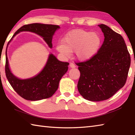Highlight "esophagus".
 Returning a JSON list of instances; mask_svg holds the SVG:
<instances>
[{
    "label": "esophagus",
    "instance_id": "1",
    "mask_svg": "<svg viewBox=\"0 0 135 135\" xmlns=\"http://www.w3.org/2000/svg\"><path fill=\"white\" fill-rule=\"evenodd\" d=\"M70 68H75V67H76V66H75V64H73V63L71 62L70 64Z\"/></svg>",
    "mask_w": 135,
    "mask_h": 135
}]
</instances>
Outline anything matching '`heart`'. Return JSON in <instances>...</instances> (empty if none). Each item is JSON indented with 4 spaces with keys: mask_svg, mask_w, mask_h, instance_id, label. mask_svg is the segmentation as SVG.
<instances>
[{
    "mask_svg": "<svg viewBox=\"0 0 135 135\" xmlns=\"http://www.w3.org/2000/svg\"><path fill=\"white\" fill-rule=\"evenodd\" d=\"M102 43L99 33L81 29L74 30L66 34L56 46L59 52L69 57L71 52L76 51L78 58L86 61L90 59L98 52Z\"/></svg>",
    "mask_w": 135,
    "mask_h": 135,
    "instance_id": "b5f03b06",
    "label": "heart"
}]
</instances>
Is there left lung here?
Masks as SVG:
<instances>
[{
    "label": "left lung",
    "mask_w": 135,
    "mask_h": 135,
    "mask_svg": "<svg viewBox=\"0 0 135 135\" xmlns=\"http://www.w3.org/2000/svg\"><path fill=\"white\" fill-rule=\"evenodd\" d=\"M104 40L98 52L89 60L79 62L81 73L78 90L86 100H107L125 84L131 57L124 38L104 24H100Z\"/></svg>",
    "instance_id": "1"
}]
</instances>
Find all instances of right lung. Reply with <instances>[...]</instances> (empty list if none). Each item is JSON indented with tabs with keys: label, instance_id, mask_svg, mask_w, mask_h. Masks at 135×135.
<instances>
[{
	"label": "right lung",
	"instance_id": "right-lung-1",
	"mask_svg": "<svg viewBox=\"0 0 135 135\" xmlns=\"http://www.w3.org/2000/svg\"><path fill=\"white\" fill-rule=\"evenodd\" d=\"M60 28L59 25L51 24L33 23L25 25L16 31L8 43L6 50V75L13 89L25 100L37 101L52 96L59 88L60 79L68 71L69 63L59 61L54 54L50 53L41 72L31 78L20 79L11 73L10 68L7 54L8 46L16 35L27 31L41 36L49 47L51 49L53 36Z\"/></svg>",
	"mask_w": 135,
	"mask_h": 135
}]
</instances>
